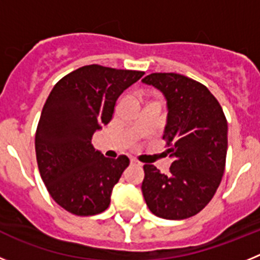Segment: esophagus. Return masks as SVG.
<instances>
[{
    "label": "esophagus",
    "instance_id": "1",
    "mask_svg": "<svg viewBox=\"0 0 260 260\" xmlns=\"http://www.w3.org/2000/svg\"><path fill=\"white\" fill-rule=\"evenodd\" d=\"M130 162H132V165H138V167H141V162L138 161V160H135V158H132V160H130Z\"/></svg>",
    "mask_w": 260,
    "mask_h": 260
}]
</instances>
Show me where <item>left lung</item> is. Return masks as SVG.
I'll list each match as a JSON object with an SVG mask.
<instances>
[{
	"label": "left lung",
	"instance_id": "8db88e82",
	"mask_svg": "<svg viewBox=\"0 0 260 260\" xmlns=\"http://www.w3.org/2000/svg\"><path fill=\"white\" fill-rule=\"evenodd\" d=\"M142 82L167 100L164 138L173 158L169 174L146 164L142 192L153 215L183 220L201 212L221 182L228 150V123L206 86L176 73H153Z\"/></svg>",
	"mask_w": 260,
	"mask_h": 260
}]
</instances>
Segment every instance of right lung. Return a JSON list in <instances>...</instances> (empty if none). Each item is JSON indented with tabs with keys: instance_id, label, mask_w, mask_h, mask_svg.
<instances>
[{
	"instance_id": "add662e5",
	"label": "right lung",
	"mask_w": 260,
	"mask_h": 260,
	"mask_svg": "<svg viewBox=\"0 0 260 260\" xmlns=\"http://www.w3.org/2000/svg\"><path fill=\"white\" fill-rule=\"evenodd\" d=\"M143 75L87 65L62 78L48 96L36 130V160L50 197L69 212L92 216L109 207L130 160L105 157L91 141L110 122L119 95Z\"/></svg>"
}]
</instances>
